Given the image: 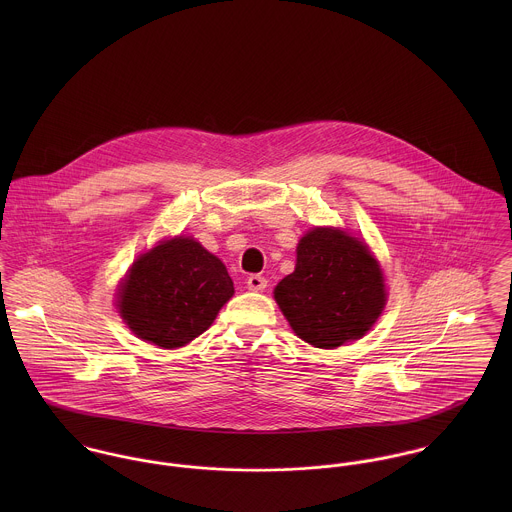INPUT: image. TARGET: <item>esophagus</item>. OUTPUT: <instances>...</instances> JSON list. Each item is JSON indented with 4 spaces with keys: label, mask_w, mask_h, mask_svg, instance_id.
Wrapping results in <instances>:
<instances>
[{
    "label": "esophagus",
    "mask_w": 512,
    "mask_h": 512,
    "mask_svg": "<svg viewBox=\"0 0 512 512\" xmlns=\"http://www.w3.org/2000/svg\"><path fill=\"white\" fill-rule=\"evenodd\" d=\"M246 284H248V290H252V292H262V290L268 286L266 278H264V276H258V274H252V276H248Z\"/></svg>",
    "instance_id": "esophagus-1"
}]
</instances>
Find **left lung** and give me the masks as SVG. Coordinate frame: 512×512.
I'll list each match as a JSON object with an SVG mask.
<instances>
[{"instance_id":"left-lung-1","label":"left lung","mask_w":512,"mask_h":512,"mask_svg":"<svg viewBox=\"0 0 512 512\" xmlns=\"http://www.w3.org/2000/svg\"><path fill=\"white\" fill-rule=\"evenodd\" d=\"M293 333L317 349L361 339L386 305L380 264L363 240L317 226L297 244L295 270L274 290Z\"/></svg>"}]
</instances>
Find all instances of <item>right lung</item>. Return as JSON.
I'll use <instances>...</instances> for the list:
<instances>
[{
	"instance_id": "1",
	"label": "right lung",
	"mask_w": 512,
	"mask_h": 512,
	"mask_svg": "<svg viewBox=\"0 0 512 512\" xmlns=\"http://www.w3.org/2000/svg\"><path fill=\"white\" fill-rule=\"evenodd\" d=\"M234 284L197 240L175 236L142 254L118 290L124 323L147 343L177 349L207 331Z\"/></svg>"
}]
</instances>
